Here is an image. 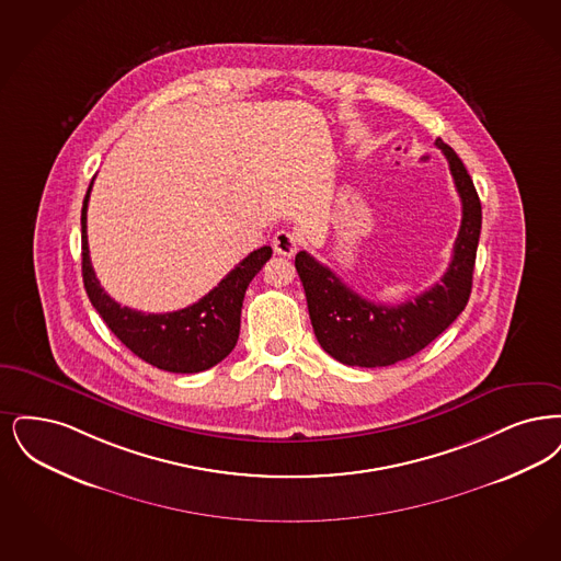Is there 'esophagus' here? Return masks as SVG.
Listing matches in <instances>:
<instances>
[{"mask_svg":"<svg viewBox=\"0 0 561 561\" xmlns=\"http://www.w3.org/2000/svg\"><path fill=\"white\" fill-rule=\"evenodd\" d=\"M272 247L278 255H285V257H291L293 253L297 251V237L289 232V230H278L274 237H272Z\"/></svg>","mask_w":561,"mask_h":561,"instance_id":"esophagus-1","label":"esophagus"}]
</instances>
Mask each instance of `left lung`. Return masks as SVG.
<instances>
[{
	"label": "left lung",
	"instance_id": "left-lung-1",
	"mask_svg": "<svg viewBox=\"0 0 561 561\" xmlns=\"http://www.w3.org/2000/svg\"><path fill=\"white\" fill-rule=\"evenodd\" d=\"M461 196L463 218L453 260L432 289L400 306H386L352 291L333 270L310 253L295 255L308 312L320 347L347 366H390L407 360L444 333L469 301L476 251L482 230V205L459 154L436 140Z\"/></svg>",
	"mask_w": 561,
	"mask_h": 561
}]
</instances>
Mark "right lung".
I'll return each mask as SVG.
<instances>
[{"label":"right lung","instance_id":"obj_1","mask_svg":"<svg viewBox=\"0 0 561 561\" xmlns=\"http://www.w3.org/2000/svg\"><path fill=\"white\" fill-rule=\"evenodd\" d=\"M94 184V180H92ZM81 207V272L92 306L117 335L148 365L168 373H201L221 363L237 345L241 331L244 291L253 276L272 257V249L262 247L219 280L218 287L196 304L168 314H147L117 304L98 283L88 247V201Z\"/></svg>","mask_w":561,"mask_h":561}]
</instances>
